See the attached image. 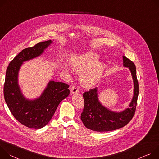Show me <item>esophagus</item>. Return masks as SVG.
Listing matches in <instances>:
<instances>
[{
  "label": "esophagus",
  "instance_id": "obj_1",
  "mask_svg": "<svg viewBox=\"0 0 159 159\" xmlns=\"http://www.w3.org/2000/svg\"><path fill=\"white\" fill-rule=\"evenodd\" d=\"M79 92V89L77 86H72L70 88V93L71 94H75Z\"/></svg>",
  "mask_w": 159,
  "mask_h": 159
}]
</instances>
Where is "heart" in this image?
Wrapping results in <instances>:
<instances>
[{
	"label": "heart",
	"instance_id": "heart-1",
	"mask_svg": "<svg viewBox=\"0 0 159 159\" xmlns=\"http://www.w3.org/2000/svg\"><path fill=\"white\" fill-rule=\"evenodd\" d=\"M70 64L73 69L82 72L81 83L85 87L95 86L101 80L105 64L98 62V56L93 52H88L83 55L73 56L70 58ZM64 70L69 71L70 67L64 65Z\"/></svg>",
	"mask_w": 159,
	"mask_h": 159
}]
</instances>
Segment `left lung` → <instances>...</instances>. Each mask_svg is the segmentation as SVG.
I'll return each instance as SVG.
<instances>
[{
    "mask_svg": "<svg viewBox=\"0 0 159 159\" xmlns=\"http://www.w3.org/2000/svg\"><path fill=\"white\" fill-rule=\"evenodd\" d=\"M123 66L130 70L134 83V95L129 107L122 112H114L105 107L99 102L97 89L83 93L84 105L81 120L84 126L92 131L105 132L116 130L126 126L134 115L139 93L138 82L134 64L123 56Z\"/></svg>",
    "mask_w": 159,
    "mask_h": 159,
    "instance_id": "left-lung-1",
    "label": "left lung"
}]
</instances>
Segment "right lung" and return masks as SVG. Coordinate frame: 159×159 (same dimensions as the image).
I'll return each instance as SVG.
<instances>
[{
  "label": "right lung",
  "mask_w": 159,
  "mask_h": 159,
  "mask_svg": "<svg viewBox=\"0 0 159 159\" xmlns=\"http://www.w3.org/2000/svg\"><path fill=\"white\" fill-rule=\"evenodd\" d=\"M52 42H40L23 49L9 63L6 70L4 85L5 101L15 119L30 128L40 129L46 126L60 102L69 95V84L50 81L40 97L29 100L23 96L18 84V73L23 62L41 56Z\"/></svg>",
  "instance_id": "right-lung-1"
}]
</instances>
